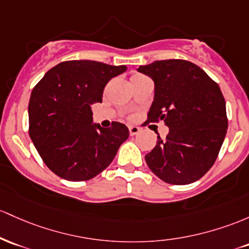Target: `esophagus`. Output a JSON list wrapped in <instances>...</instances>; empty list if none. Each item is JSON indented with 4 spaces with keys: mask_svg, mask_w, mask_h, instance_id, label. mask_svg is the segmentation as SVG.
I'll return each instance as SVG.
<instances>
[{
    "mask_svg": "<svg viewBox=\"0 0 249 249\" xmlns=\"http://www.w3.org/2000/svg\"><path fill=\"white\" fill-rule=\"evenodd\" d=\"M140 128L139 127H136V125H132V127H129V134H130V136H134V135H136V134L138 133H140Z\"/></svg>",
    "mask_w": 249,
    "mask_h": 249,
    "instance_id": "esophagus-1",
    "label": "esophagus"
}]
</instances>
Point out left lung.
<instances>
[{"label": "left lung", "instance_id": "left-lung-1", "mask_svg": "<svg viewBox=\"0 0 249 249\" xmlns=\"http://www.w3.org/2000/svg\"><path fill=\"white\" fill-rule=\"evenodd\" d=\"M138 71L154 81V101L148 122L163 121L166 139L146 155L150 170L170 185H188L213 166L221 148L228 120L219 85L196 64L162 60L140 66Z\"/></svg>", "mask_w": 249, "mask_h": 249}]
</instances>
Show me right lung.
I'll return each mask as SVG.
<instances>
[{
  "mask_svg": "<svg viewBox=\"0 0 249 249\" xmlns=\"http://www.w3.org/2000/svg\"><path fill=\"white\" fill-rule=\"evenodd\" d=\"M127 71L89 60L66 61L44 74L30 95L29 135L47 167L68 181H87L115 158L129 130L120 122L93 124L91 105L102 102L110 79Z\"/></svg>",
  "mask_w": 249,
  "mask_h": 249,
  "instance_id": "add662e5",
  "label": "right lung"
}]
</instances>
